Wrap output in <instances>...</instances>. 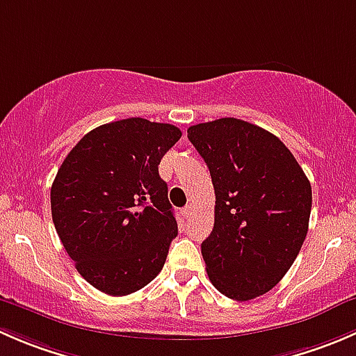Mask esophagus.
Wrapping results in <instances>:
<instances>
[{
    "mask_svg": "<svg viewBox=\"0 0 356 356\" xmlns=\"http://www.w3.org/2000/svg\"><path fill=\"white\" fill-rule=\"evenodd\" d=\"M191 215H193V204H186V207L182 208V217L189 218Z\"/></svg>",
    "mask_w": 356,
    "mask_h": 356,
    "instance_id": "obj_1",
    "label": "esophagus"
}]
</instances>
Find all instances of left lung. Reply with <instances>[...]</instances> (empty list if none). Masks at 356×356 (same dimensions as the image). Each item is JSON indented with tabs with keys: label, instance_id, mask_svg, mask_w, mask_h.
Masks as SVG:
<instances>
[{
	"label": "left lung",
	"instance_id": "left-lung-1",
	"mask_svg": "<svg viewBox=\"0 0 356 356\" xmlns=\"http://www.w3.org/2000/svg\"><path fill=\"white\" fill-rule=\"evenodd\" d=\"M188 138L215 189L213 231L201 243L211 284L238 301L268 293L307 238L310 181L281 139L250 122H204Z\"/></svg>",
	"mask_w": 356,
	"mask_h": 356
}]
</instances>
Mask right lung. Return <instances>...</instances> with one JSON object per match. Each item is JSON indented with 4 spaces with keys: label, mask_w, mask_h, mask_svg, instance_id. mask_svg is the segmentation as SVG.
Returning <instances> with one entry per match:
<instances>
[{
    "label": "right lung",
    "mask_w": 356,
    "mask_h": 356,
    "mask_svg": "<svg viewBox=\"0 0 356 356\" xmlns=\"http://www.w3.org/2000/svg\"><path fill=\"white\" fill-rule=\"evenodd\" d=\"M181 136L175 125L139 117L99 125L53 181L60 241L79 274L110 296L145 288L163 268L177 222L158 165Z\"/></svg>",
    "instance_id": "1"
}]
</instances>
